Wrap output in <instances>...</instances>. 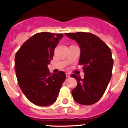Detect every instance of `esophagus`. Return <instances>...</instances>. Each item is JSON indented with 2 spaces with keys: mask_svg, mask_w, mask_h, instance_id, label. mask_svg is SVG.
<instances>
[{
  "mask_svg": "<svg viewBox=\"0 0 128 128\" xmlns=\"http://www.w3.org/2000/svg\"><path fill=\"white\" fill-rule=\"evenodd\" d=\"M66 78H70V74L69 73H66Z\"/></svg>",
  "mask_w": 128,
  "mask_h": 128,
  "instance_id": "34e87169",
  "label": "esophagus"
}]
</instances>
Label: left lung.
I'll list each match as a JSON object with an SVG mask.
<instances>
[{
    "instance_id": "8db88e82",
    "label": "left lung",
    "mask_w": 128,
    "mask_h": 128,
    "mask_svg": "<svg viewBox=\"0 0 128 128\" xmlns=\"http://www.w3.org/2000/svg\"><path fill=\"white\" fill-rule=\"evenodd\" d=\"M77 42L81 49L79 65H82L84 78L75 74L71 75L78 82L72 90L73 98L78 103L91 105L101 98L112 78L114 60L112 51L99 37L90 32L65 33Z\"/></svg>"
}]
</instances>
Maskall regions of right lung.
I'll use <instances>...</instances> for the list:
<instances>
[{
  "instance_id": "add662e5",
  "label": "right lung",
  "mask_w": 128,
  "mask_h": 128,
  "mask_svg": "<svg viewBox=\"0 0 128 128\" xmlns=\"http://www.w3.org/2000/svg\"><path fill=\"white\" fill-rule=\"evenodd\" d=\"M63 34L42 32L29 38L15 55V72L20 89L32 103L47 106L56 100L65 72L51 74L48 65Z\"/></svg>"
}]
</instances>
